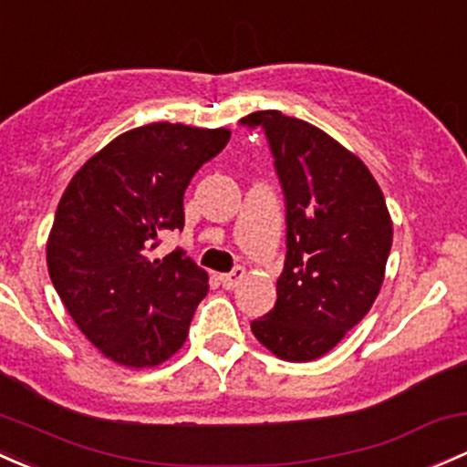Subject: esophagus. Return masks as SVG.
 Wrapping results in <instances>:
<instances>
[{
  "mask_svg": "<svg viewBox=\"0 0 467 467\" xmlns=\"http://www.w3.org/2000/svg\"><path fill=\"white\" fill-rule=\"evenodd\" d=\"M244 277H246V271H244L242 266H237V268H233L230 273L221 275L219 279H221V284H223V288H234Z\"/></svg>",
  "mask_w": 467,
  "mask_h": 467,
  "instance_id": "obj_1",
  "label": "esophagus"
}]
</instances>
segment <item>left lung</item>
<instances>
[{
	"mask_svg": "<svg viewBox=\"0 0 467 467\" xmlns=\"http://www.w3.org/2000/svg\"><path fill=\"white\" fill-rule=\"evenodd\" d=\"M239 122L264 130L286 201L277 302L250 328L282 360H316L380 293L394 234L385 196L367 165L317 127L277 109Z\"/></svg>",
	"mask_w": 467,
	"mask_h": 467,
	"instance_id": "obj_1",
	"label": "left lung"
}]
</instances>
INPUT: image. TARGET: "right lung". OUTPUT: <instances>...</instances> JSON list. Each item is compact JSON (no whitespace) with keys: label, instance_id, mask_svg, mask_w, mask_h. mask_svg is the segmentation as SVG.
<instances>
[{"label":"right lung","instance_id":"obj_1","mask_svg":"<svg viewBox=\"0 0 467 467\" xmlns=\"http://www.w3.org/2000/svg\"><path fill=\"white\" fill-rule=\"evenodd\" d=\"M230 130L151 122L93 154L67 185L47 244L57 296L87 340L118 365H161L183 347L208 293V273L181 248L156 259L183 230V194Z\"/></svg>","mask_w":467,"mask_h":467}]
</instances>
